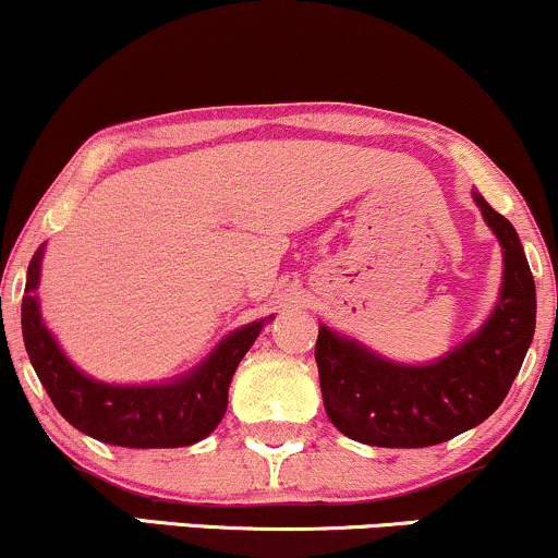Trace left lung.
<instances>
[{
  "label": "left lung",
  "mask_w": 558,
  "mask_h": 558,
  "mask_svg": "<svg viewBox=\"0 0 558 558\" xmlns=\"http://www.w3.org/2000/svg\"><path fill=\"white\" fill-rule=\"evenodd\" d=\"M472 198L504 254L501 291L480 328L425 364L393 362L319 323L315 360L328 420L377 448H422L472 430L501 407L535 336V280L514 226Z\"/></svg>",
  "instance_id": "1"
}]
</instances>
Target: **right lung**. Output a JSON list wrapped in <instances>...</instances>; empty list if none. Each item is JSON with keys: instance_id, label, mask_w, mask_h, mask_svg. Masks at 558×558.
Instances as JSON below:
<instances>
[{"instance_id": "add662e5", "label": "right lung", "mask_w": 558, "mask_h": 558, "mask_svg": "<svg viewBox=\"0 0 558 558\" xmlns=\"http://www.w3.org/2000/svg\"><path fill=\"white\" fill-rule=\"evenodd\" d=\"M44 248L47 243L36 248L25 275L21 323L28 360L57 412L75 430L112 446L178 448L207 438L226 417L235 367L272 315L228 332L196 367L170 380L141 386L96 380L70 362L41 317L36 291L41 283Z\"/></svg>"}]
</instances>
